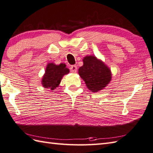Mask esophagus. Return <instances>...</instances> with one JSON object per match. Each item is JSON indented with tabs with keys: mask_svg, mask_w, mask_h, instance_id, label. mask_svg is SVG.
Instances as JSON below:
<instances>
[{
	"mask_svg": "<svg viewBox=\"0 0 153 153\" xmlns=\"http://www.w3.org/2000/svg\"><path fill=\"white\" fill-rule=\"evenodd\" d=\"M70 71L72 73H76L77 71V66L76 65H72V66H71L70 67Z\"/></svg>",
	"mask_w": 153,
	"mask_h": 153,
	"instance_id": "1",
	"label": "esophagus"
}]
</instances>
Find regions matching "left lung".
Wrapping results in <instances>:
<instances>
[{
  "label": "left lung",
  "mask_w": 153,
  "mask_h": 153,
  "mask_svg": "<svg viewBox=\"0 0 153 153\" xmlns=\"http://www.w3.org/2000/svg\"><path fill=\"white\" fill-rule=\"evenodd\" d=\"M83 62V66L79 68L78 74L87 88L93 93L105 89L112 79L110 68L93 55L84 57Z\"/></svg>",
  "instance_id": "1"
}]
</instances>
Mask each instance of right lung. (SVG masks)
I'll return each instance as SVG.
<instances>
[{
    "mask_svg": "<svg viewBox=\"0 0 153 153\" xmlns=\"http://www.w3.org/2000/svg\"><path fill=\"white\" fill-rule=\"evenodd\" d=\"M70 72V70L65 64L61 63L59 65L53 62L47 65L45 73L42 77L41 83L43 87L54 91L59 85L62 77Z\"/></svg>",
    "mask_w": 153,
    "mask_h": 153,
    "instance_id": "right-lung-1",
    "label": "right lung"
}]
</instances>
